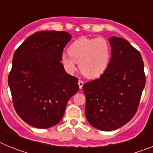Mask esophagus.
Masks as SVG:
<instances>
[{
    "label": "esophagus",
    "instance_id": "34e87169",
    "mask_svg": "<svg viewBox=\"0 0 153 153\" xmlns=\"http://www.w3.org/2000/svg\"><path fill=\"white\" fill-rule=\"evenodd\" d=\"M78 84H79V89H82V87H83V81L81 80V79H79V80L78 81Z\"/></svg>",
    "mask_w": 153,
    "mask_h": 153
}]
</instances>
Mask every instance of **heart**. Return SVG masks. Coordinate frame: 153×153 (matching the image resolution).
<instances>
[{"instance_id":"b5f03b06","label":"heart","mask_w":153,"mask_h":153,"mask_svg":"<svg viewBox=\"0 0 153 153\" xmlns=\"http://www.w3.org/2000/svg\"><path fill=\"white\" fill-rule=\"evenodd\" d=\"M68 51L61 56L65 69L69 73L74 72L79 63L81 73L90 79L100 77L105 73L112 56L111 46L102 37H80L73 42Z\"/></svg>"}]
</instances>
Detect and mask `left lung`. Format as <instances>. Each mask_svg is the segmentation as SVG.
<instances>
[{
	"label": "left lung",
	"instance_id": "obj_1",
	"mask_svg": "<svg viewBox=\"0 0 153 153\" xmlns=\"http://www.w3.org/2000/svg\"><path fill=\"white\" fill-rule=\"evenodd\" d=\"M112 57L100 77L85 83V114L90 125L112 131L129 122L137 112L145 87L140 53L121 37L109 39Z\"/></svg>",
	"mask_w": 153,
	"mask_h": 153
}]
</instances>
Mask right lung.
<instances>
[{"label": "right lung", "mask_w": 153, "mask_h": 153, "mask_svg": "<svg viewBox=\"0 0 153 153\" xmlns=\"http://www.w3.org/2000/svg\"><path fill=\"white\" fill-rule=\"evenodd\" d=\"M70 39L65 31H39L13 53L8 85L14 109L30 126L47 129L57 124L70 98L79 90L78 79L69 75L60 62Z\"/></svg>", "instance_id": "add662e5"}]
</instances>
